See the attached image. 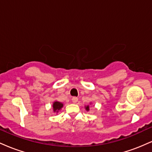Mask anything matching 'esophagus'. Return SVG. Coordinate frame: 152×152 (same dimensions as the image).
I'll list each match as a JSON object with an SVG mask.
<instances>
[{
    "label": "esophagus",
    "mask_w": 152,
    "mask_h": 152,
    "mask_svg": "<svg viewBox=\"0 0 152 152\" xmlns=\"http://www.w3.org/2000/svg\"><path fill=\"white\" fill-rule=\"evenodd\" d=\"M78 98L77 97H73L72 98V102H73V103H74V104H76V102H78Z\"/></svg>",
    "instance_id": "1"
}]
</instances>
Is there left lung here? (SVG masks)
<instances>
[{
    "label": "left lung",
    "mask_w": 152,
    "mask_h": 152,
    "mask_svg": "<svg viewBox=\"0 0 152 152\" xmlns=\"http://www.w3.org/2000/svg\"><path fill=\"white\" fill-rule=\"evenodd\" d=\"M85 109H86L87 111H89V105L85 106Z\"/></svg>",
    "instance_id": "obj_1"
}]
</instances>
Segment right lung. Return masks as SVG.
<instances>
[{
	"mask_svg": "<svg viewBox=\"0 0 152 152\" xmlns=\"http://www.w3.org/2000/svg\"><path fill=\"white\" fill-rule=\"evenodd\" d=\"M64 106V104L61 102H59L58 101H55L53 103V111L54 113H58Z\"/></svg>",
	"mask_w": 152,
	"mask_h": 152,
	"instance_id": "obj_1",
	"label": "right lung"
}]
</instances>
